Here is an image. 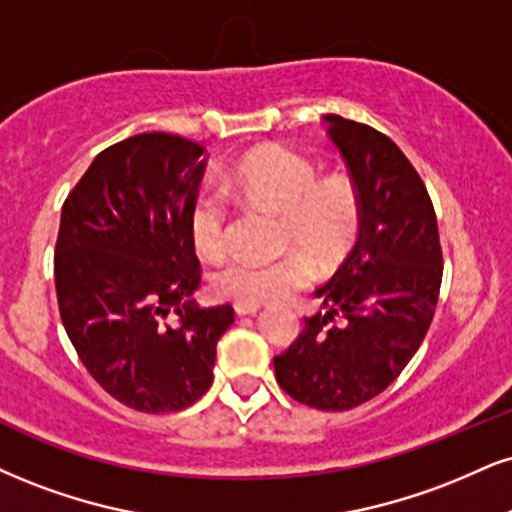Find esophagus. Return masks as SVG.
Wrapping results in <instances>:
<instances>
[{
	"label": "esophagus",
	"mask_w": 512,
	"mask_h": 512,
	"mask_svg": "<svg viewBox=\"0 0 512 512\" xmlns=\"http://www.w3.org/2000/svg\"><path fill=\"white\" fill-rule=\"evenodd\" d=\"M233 310H236V315H240V317H245V315H257V312L262 310V305H252V303H238L233 305Z\"/></svg>",
	"instance_id": "1"
}]
</instances>
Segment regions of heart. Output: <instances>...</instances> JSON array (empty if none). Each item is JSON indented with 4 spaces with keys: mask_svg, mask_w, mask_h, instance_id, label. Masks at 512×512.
I'll return each instance as SVG.
<instances>
[{
    "mask_svg": "<svg viewBox=\"0 0 512 512\" xmlns=\"http://www.w3.org/2000/svg\"><path fill=\"white\" fill-rule=\"evenodd\" d=\"M240 200L283 212V238L306 250L286 252L276 260L236 257L214 274V291L240 303H283L317 276L313 256L322 267H336L353 250L362 226L357 186L343 174L319 176L305 157L283 147H260L240 159L226 178ZM190 238L207 260L224 255L229 238V205L217 190H205L190 207ZM313 256L310 258L309 255Z\"/></svg>",
    "mask_w": 512,
    "mask_h": 512,
    "instance_id": "b5f03b06",
    "label": "heart"
}]
</instances>
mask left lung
Returning <instances> with one entry per match:
<instances>
[{"label": "left lung", "mask_w": 512, "mask_h": 512, "mask_svg": "<svg viewBox=\"0 0 512 512\" xmlns=\"http://www.w3.org/2000/svg\"><path fill=\"white\" fill-rule=\"evenodd\" d=\"M326 135L346 159L362 226L341 269L317 288L324 315L274 357L288 396L317 410H350L379 396L422 346L439 300L443 257L420 174L374 128L326 114ZM341 316V325H331Z\"/></svg>", "instance_id": "8db88e82"}]
</instances>
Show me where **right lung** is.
<instances>
[{"instance_id":"1","label":"right lung","mask_w":512,"mask_h":512,"mask_svg":"<svg viewBox=\"0 0 512 512\" xmlns=\"http://www.w3.org/2000/svg\"><path fill=\"white\" fill-rule=\"evenodd\" d=\"M205 164L181 135H133L92 159L61 207L54 283L66 334L109 396L152 415L205 396L233 324L231 305L190 300L200 260L188 217Z\"/></svg>"}]
</instances>
